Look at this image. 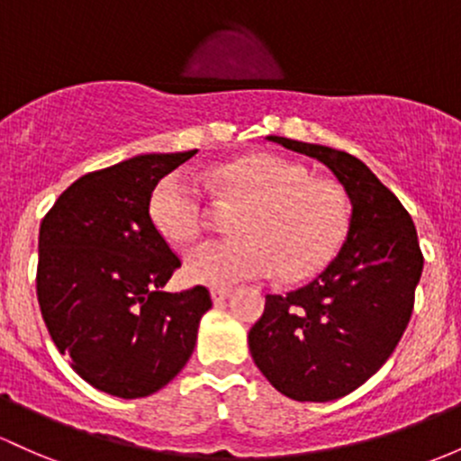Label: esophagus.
<instances>
[{
	"label": "esophagus",
	"mask_w": 461,
	"mask_h": 461,
	"mask_svg": "<svg viewBox=\"0 0 461 461\" xmlns=\"http://www.w3.org/2000/svg\"><path fill=\"white\" fill-rule=\"evenodd\" d=\"M210 293H212V302H214V304H222V302L231 295L230 288H212Z\"/></svg>",
	"instance_id": "obj_1"
}]
</instances>
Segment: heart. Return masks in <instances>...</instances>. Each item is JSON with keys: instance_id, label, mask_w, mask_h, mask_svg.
Here are the masks:
<instances>
[{"instance_id": "b5f03b06", "label": "heart", "mask_w": 461, "mask_h": 461, "mask_svg": "<svg viewBox=\"0 0 461 461\" xmlns=\"http://www.w3.org/2000/svg\"><path fill=\"white\" fill-rule=\"evenodd\" d=\"M207 184L222 205L240 212L231 225L236 240L203 242L185 256L184 273L196 285L230 286L276 271L286 282L304 280L335 258L348 234L343 192L288 157H240L212 168ZM149 212L166 240L185 245L205 227V192L179 170L159 181Z\"/></svg>"}]
</instances>
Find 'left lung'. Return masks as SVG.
Returning a JSON list of instances; mask_svg holds the SVG:
<instances>
[{
    "mask_svg": "<svg viewBox=\"0 0 461 461\" xmlns=\"http://www.w3.org/2000/svg\"><path fill=\"white\" fill-rule=\"evenodd\" d=\"M321 161L350 199L339 254L306 286L267 295L249 330L258 370L285 396L328 402L361 387L401 341L422 276L416 225L392 190L361 159L321 144L269 135Z\"/></svg>",
    "mask_w": 461,
    "mask_h": 461,
    "instance_id": "left-lung-1",
    "label": "left lung"
}]
</instances>
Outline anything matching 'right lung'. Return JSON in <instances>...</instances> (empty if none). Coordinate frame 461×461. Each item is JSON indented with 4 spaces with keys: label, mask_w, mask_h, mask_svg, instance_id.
Instances as JSON below:
<instances>
[{
    "label": "right lung",
    "mask_w": 461,
    "mask_h": 461,
    "mask_svg": "<svg viewBox=\"0 0 461 461\" xmlns=\"http://www.w3.org/2000/svg\"><path fill=\"white\" fill-rule=\"evenodd\" d=\"M184 153L135 155L74 181L39 230L37 297L50 337L83 381L144 398L184 370L210 291L166 293L181 260L150 221L161 176Z\"/></svg>",
    "instance_id": "1"
}]
</instances>
